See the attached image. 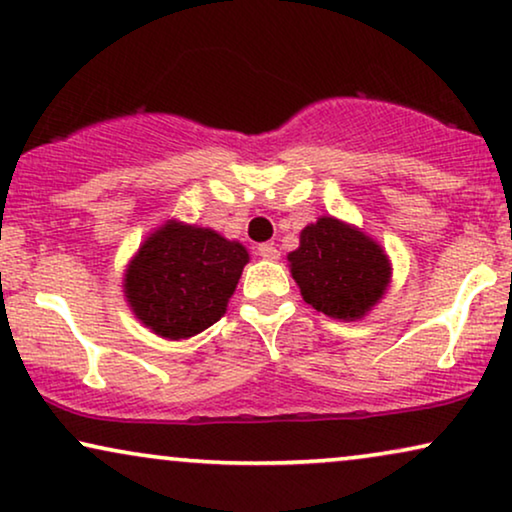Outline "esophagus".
Masks as SVG:
<instances>
[{
    "label": "esophagus",
    "instance_id": "obj_1",
    "mask_svg": "<svg viewBox=\"0 0 512 512\" xmlns=\"http://www.w3.org/2000/svg\"><path fill=\"white\" fill-rule=\"evenodd\" d=\"M256 254L265 258V261H277V258H279V251H277L275 244H258Z\"/></svg>",
    "mask_w": 512,
    "mask_h": 512
}]
</instances>
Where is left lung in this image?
I'll return each mask as SVG.
<instances>
[{
  "label": "left lung",
  "instance_id": "1",
  "mask_svg": "<svg viewBox=\"0 0 512 512\" xmlns=\"http://www.w3.org/2000/svg\"><path fill=\"white\" fill-rule=\"evenodd\" d=\"M286 258L305 303L342 321L366 317L391 279V263L380 244L333 216L305 226L300 247Z\"/></svg>",
  "mask_w": 512,
  "mask_h": 512
}]
</instances>
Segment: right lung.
<instances>
[{"label": "right lung", "instance_id": "obj_1", "mask_svg": "<svg viewBox=\"0 0 512 512\" xmlns=\"http://www.w3.org/2000/svg\"><path fill=\"white\" fill-rule=\"evenodd\" d=\"M247 249L212 228L167 221L146 237L128 263L123 293L146 328L167 340H186L226 314Z\"/></svg>", "mask_w": 512, "mask_h": 512}]
</instances>
